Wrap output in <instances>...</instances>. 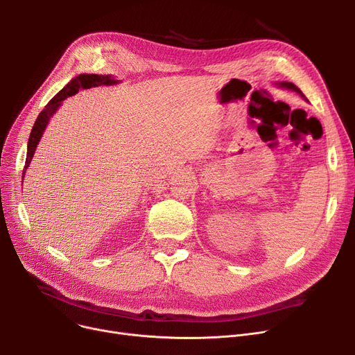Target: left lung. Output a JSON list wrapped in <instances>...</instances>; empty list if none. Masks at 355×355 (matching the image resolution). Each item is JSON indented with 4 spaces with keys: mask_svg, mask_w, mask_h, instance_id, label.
<instances>
[{
    "mask_svg": "<svg viewBox=\"0 0 355 355\" xmlns=\"http://www.w3.org/2000/svg\"><path fill=\"white\" fill-rule=\"evenodd\" d=\"M277 86H279V87H285V89H289V90H293V92H296V93H297V95L302 96V98L306 101V98H305L304 93L301 92V89H297V87H296L293 83H291V82H281V83H277Z\"/></svg>",
    "mask_w": 355,
    "mask_h": 355,
    "instance_id": "1",
    "label": "left lung"
}]
</instances>
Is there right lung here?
I'll list each match as a JSON object with an SVG mask.
<instances>
[{"label": "right lung", "mask_w": 355, "mask_h": 355, "mask_svg": "<svg viewBox=\"0 0 355 355\" xmlns=\"http://www.w3.org/2000/svg\"><path fill=\"white\" fill-rule=\"evenodd\" d=\"M118 80H115L114 78L110 76V74H79V76L73 78L59 93L55 95L47 105L46 107L40 112V115L37 116L34 126L31 129V134L28 138V145H27V158H26V166H24V171H23V178L26 174L27 166L31 162V158L35 153V148L40 142V138L44 132V129L50 121V118L54 115V112L59 109V106L62 105V102L74 95V93H78L80 89H90V87H96V86H102V85H116Z\"/></svg>", "instance_id": "obj_1"}]
</instances>
